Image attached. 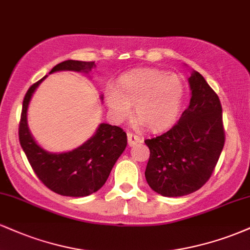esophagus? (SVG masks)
I'll list each match as a JSON object with an SVG mask.
<instances>
[{
    "label": "esophagus",
    "instance_id": "obj_1",
    "mask_svg": "<svg viewBox=\"0 0 250 250\" xmlns=\"http://www.w3.org/2000/svg\"><path fill=\"white\" fill-rule=\"evenodd\" d=\"M127 137H128L129 147H131V146H134V145H136V143L141 142V137L137 136V135H135L133 133H130V131H128V133H127Z\"/></svg>",
    "mask_w": 250,
    "mask_h": 250
}]
</instances>
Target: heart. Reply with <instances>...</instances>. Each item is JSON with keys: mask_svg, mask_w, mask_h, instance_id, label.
<instances>
[{"mask_svg": "<svg viewBox=\"0 0 250 250\" xmlns=\"http://www.w3.org/2000/svg\"><path fill=\"white\" fill-rule=\"evenodd\" d=\"M185 85L176 74L143 69L123 76L119 89L108 87L105 101L111 115L123 121L131 115V105L142 123L153 130L170 125L182 104Z\"/></svg>", "mask_w": 250, "mask_h": 250, "instance_id": "obj_1", "label": "heart"}]
</instances>
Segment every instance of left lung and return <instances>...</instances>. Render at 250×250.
Instances as JSON below:
<instances>
[{"label": "left lung", "instance_id": "8db88e82", "mask_svg": "<svg viewBox=\"0 0 250 250\" xmlns=\"http://www.w3.org/2000/svg\"><path fill=\"white\" fill-rule=\"evenodd\" d=\"M189 107L168 131L145 140L150 150L146 168L149 187L162 196L177 197L210 179L226 141L220 99L205 77H189Z\"/></svg>", "mask_w": 250, "mask_h": 250}]
</instances>
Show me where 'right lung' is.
<instances>
[{
  "mask_svg": "<svg viewBox=\"0 0 250 250\" xmlns=\"http://www.w3.org/2000/svg\"><path fill=\"white\" fill-rule=\"evenodd\" d=\"M95 62L68 61L56 64L50 71H88ZM43 79L34 83L22 104L19 139L34 173L43 185L63 196L82 197L95 193L107 181L111 169L127 147V134L117 125L101 123L95 135L81 147L62 154L43 150L31 136L27 125V110L33 93Z\"/></svg>",
  "mask_w": 250,
  "mask_h": 250,
  "instance_id": "obj_1",
  "label": "right lung"
}]
</instances>
